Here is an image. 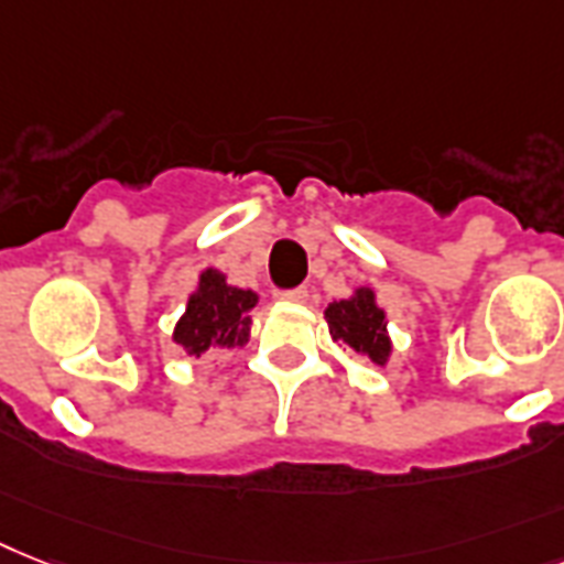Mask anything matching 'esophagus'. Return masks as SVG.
<instances>
[{"mask_svg":"<svg viewBox=\"0 0 564 564\" xmlns=\"http://www.w3.org/2000/svg\"><path fill=\"white\" fill-rule=\"evenodd\" d=\"M306 295H310V292H306V286H295V290H278V292H274V297H278V301H290V304H304Z\"/></svg>","mask_w":564,"mask_h":564,"instance_id":"1","label":"esophagus"}]
</instances>
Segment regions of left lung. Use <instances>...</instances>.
<instances>
[{"mask_svg":"<svg viewBox=\"0 0 564 564\" xmlns=\"http://www.w3.org/2000/svg\"><path fill=\"white\" fill-rule=\"evenodd\" d=\"M333 341H345L356 354L368 356L373 365H386L391 356L386 310L377 304V295L368 286L356 290L350 297L333 301L324 310Z\"/></svg>","mask_w":564,"mask_h":564,"instance_id":"1","label":"left lung"}]
</instances>
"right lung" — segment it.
Listing matches in <instances>:
<instances>
[{"mask_svg": "<svg viewBox=\"0 0 564 564\" xmlns=\"http://www.w3.org/2000/svg\"><path fill=\"white\" fill-rule=\"evenodd\" d=\"M254 304V292L231 286L217 269H205L196 292L187 297L185 315L176 322L173 341L191 356H203L210 347H242L249 341V313Z\"/></svg>", "mask_w": 564, "mask_h": 564, "instance_id": "obj_1", "label": "right lung"}]
</instances>
